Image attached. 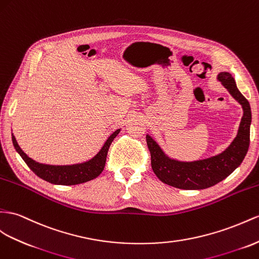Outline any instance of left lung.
<instances>
[{
    "instance_id": "obj_1",
    "label": "left lung",
    "mask_w": 259,
    "mask_h": 259,
    "mask_svg": "<svg viewBox=\"0 0 259 259\" xmlns=\"http://www.w3.org/2000/svg\"><path fill=\"white\" fill-rule=\"evenodd\" d=\"M218 79L233 98L241 104L244 111L235 139L222 153L204 160L181 162L168 157L160 145L147 135L152 169L158 180L169 186L180 189H204L214 186L233 173L247 153L251 122L249 103L238 91L235 79L229 72L219 73Z\"/></svg>"
}]
</instances>
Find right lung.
I'll use <instances>...</instances> for the list:
<instances>
[{"label": "right lung", "instance_id": "1", "mask_svg": "<svg viewBox=\"0 0 259 259\" xmlns=\"http://www.w3.org/2000/svg\"><path fill=\"white\" fill-rule=\"evenodd\" d=\"M119 132H120V129L116 130L114 134L107 139V141L105 142L101 151H99L94 157L91 158L90 161L73 165H48L38 163L32 160V158L28 157L26 155V153H24L23 150L19 148L15 137L13 135L12 141L13 144H14L15 150L18 152V154L22 156L25 163L27 164V166L34 171L38 177H40L41 180L51 184L69 186V185L86 183L94 180V178L101 175L105 167L108 149Z\"/></svg>", "mask_w": 259, "mask_h": 259}]
</instances>
